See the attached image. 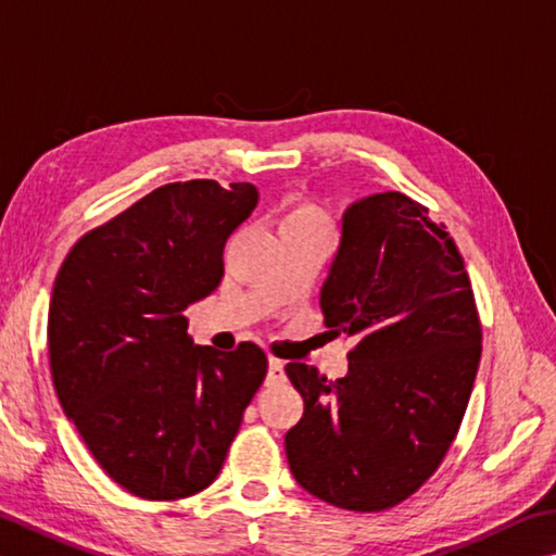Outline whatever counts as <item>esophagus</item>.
<instances>
[{
	"mask_svg": "<svg viewBox=\"0 0 556 556\" xmlns=\"http://www.w3.org/2000/svg\"><path fill=\"white\" fill-rule=\"evenodd\" d=\"M285 379V362L277 357H269V367H267V383H279Z\"/></svg>",
	"mask_w": 556,
	"mask_h": 556,
	"instance_id": "34e87169",
	"label": "esophagus"
}]
</instances>
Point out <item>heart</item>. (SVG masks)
<instances>
[{
    "instance_id": "1",
    "label": "heart",
    "mask_w": 556,
    "mask_h": 556,
    "mask_svg": "<svg viewBox=\"0 0 556 556\" xmlns=\"http://www.w3.org/2000/svg\"><path fill=\"white\" fill-rule=\"evenodd\" d=\"M281 226H326V214L316 204H311V201L296 199L285 211Z\"/></svg>"
}]
</instances>
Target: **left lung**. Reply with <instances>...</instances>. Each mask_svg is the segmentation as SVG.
I'll return each instance as SVG.
<instances>
[{"label":"left lung","instance_id":"obj_1","mask_svg":"<svg viewBox=\"0 0 556 556\" xmlns=\"http://www.w3.org/2000/svg\"><path fill=\"white\" fill-rule=\"evenodd\" d=\"M320 308L355 338L336 381L289 362L304 416L287 432L294 479L330 506L379 513L445 459L481 359V320L457 245L401 191L352 204Z\"/></svg>","mask_w":556,"mask_h":556}]
</instances>
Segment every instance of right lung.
I'll return each instance as SVG.
<instances>
[{
	"label": "right lung",
	"instance_id": "right-lung-1",
	"mask_svg": "<svg viewBox=\"0 0 556 556\" xmlns=\"http://www.w3.org/2000/svg\"><path fill=\"white\" fill-rule=\"evenodd\" d=\"M257 189L173 181L77 240L48 311V355L65 416L121 489L194 496L224 467L267 375L255 342L194 345L185 311L224 277L230 233Z\"/></svg>",
	"mask_w": 556,
	"mask_h": 556
}]
</instances>
